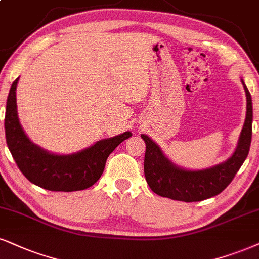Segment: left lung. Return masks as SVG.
<instances>
[{"instance_id": "8db88e82", "label": "left lung", "mask_w": 259, "mask_h": 259, "mask_svg": "<svg viewBox=\"0 0 259 259\" xmlns=\"http://www.w3.org/2000/svg\"><path fill=\"white\" fill-rule=\"evenodd\" d=\"M246 119L240 133L237 150L231 158L216 167L204 170H184L164 157L161 149L149 138L142 135L146 144L144 174L146 183L152 192L161 197L183 202H200L221 193L240 169L250 151L252 137V98L246 85Z\"/></svg>"}]
</instances>
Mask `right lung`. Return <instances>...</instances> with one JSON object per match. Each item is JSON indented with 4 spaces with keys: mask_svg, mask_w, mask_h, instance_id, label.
I'll list each match as a JSON object with an SVG mask.
<instances>
[{
    "mask_svg": "<svg viewBox=\"0 0 259 259\" xmlns=\"http://www.w3.org/2000/svg\"><path fill=\"white\" fill-rule=\"evenodd\" d=\"M18 79L13 81L6 105V140L15 163L32 184L49 191L85 190L101 178L108 156L123 140L132 136L124 132L114 138L103 139L78 154L53 155L44 151L27 138L19 123L15 90Z\"/></svg>",
    "mask_w": 259,
    "mask_h": 259,
    "instance_id": "1",
    "label": "right lung"
}]
</instances>
